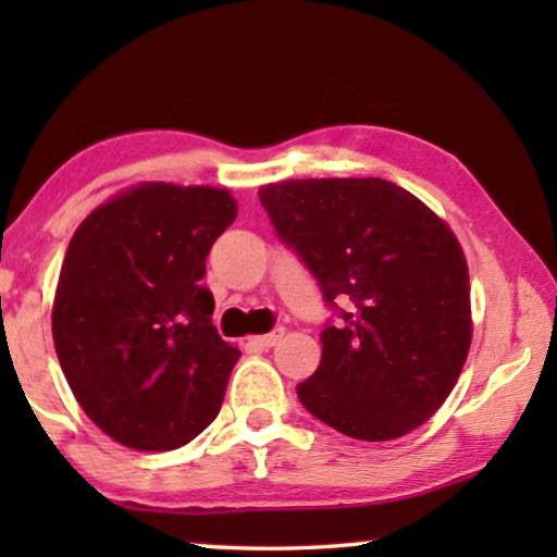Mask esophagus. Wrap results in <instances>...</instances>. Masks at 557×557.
Segmentation results:
<instances>
[{"instance_id": "1", "label": "esophagus", "mask_w": 557, "mask_h": 557, "mask_svg": "<svg viewBox=\"0 0 557 557\" xmlns=\"http://www.w3.org/2000/svg\"><path fill=\"white\" fill-rule=\"evenodd\" d=\"M284 334H286V326H276V330L269 332V334H263V337H253V345L269 349L273 345H278V342L284 339Z\"/></svg>"}]
</instances>
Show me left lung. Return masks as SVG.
<instances>
[{
	"label": "left lung",
	"instance_id": "8db88e82",
	"mask_svg": "<svg viewBox=\"0 0 557 557\" xmlns=\"http://www.w3.org/2000/svg\"><path fill=\"white\" fill-rule=\"evenodd\" d=\"M258 197L337 314L322 330L317 372L296 387L301 406L362 441L429 421L471 345L469 269L451 227L380 177L286 180Z\"/></svg>",
	"mask_w": 557,
	"mask_h": 557
}]
</instances>
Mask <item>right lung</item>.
I'll use <instances>...</instances> for the list:
<instances>
[{
    "label": "right lung",
    "mask_w": 557,
    "mask_h": 557,
    "mask_svg": "<svg viewBox=\"0 0 557 557\" xmlns=\"http://www.w3.org/2000/svg\"><path fill=\"white\" fill-rule=\"evenodd\" d=\"M227 189L144 182L83 220L65 250L52 342L86 416L136 451H172L215 421L240 349L212 324V243Z\"/></svg>",
    "instance_id": "add662e5"
}]
</instances>
